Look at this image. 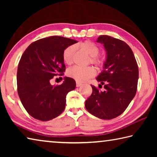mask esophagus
<instances>
[{"instance_id":"obj_1","label":"esophagus","mask_w":157,"mask_h":157,"mask_svg":"<svg viewBox=\"0 0 157 157\" xmlns=\"http://www.w3.org/2000/svg\"><path fill=\"white\" fill-rule=\"evenodd\" d=\"M80 86H82V83H81V82H76V86H77V87H79Z\"/></svg>"}]
</instances>
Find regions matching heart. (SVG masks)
<instances>
[{"instance_id": "heart-1", "label": "heart", "mask_w": 157, "mask_h": 157, "mask_svg": "<svg viewBox=\"0 0 157 157\" xmlns=\"http://www.w3.org/2000/svg\"><path fill=\"white\" fill-rule=\"evenodd\" d=\"M78 46L81 47L90 57V62L92 63L97 66H100L102 63V60L98 56L100 52V48L97 45L94 43L86 41L78 45ZM75 52V46L71 45L67 48H66L63 52V59L66 64H71L73 62L74 55ZM95 74L94 68L91 66L87 67H80V66H75L69 69L67 71V75L70 78L75 79L76 81L82 82H84L92 78Z\"/></svg>"}]
</instances>
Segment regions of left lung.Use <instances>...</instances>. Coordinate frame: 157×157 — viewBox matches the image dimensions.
Returning <instances> with one entry per match:
<instances>
[{"label": "left lung", "instance_id": "left-lung-1", "mask_svg": "<svg viewBox=\"0 0 157 157\" xmlns=\"http://www.w3.org/2000/svg\"><path fill=\"white\" fill-rule=\"evenodd\" d=\"M97 42L103 44L106 60L96 79L105 91L92 86L93 92L85 101V107L98 118L110 120L123 113L136 95L139 68L132 49L125 42L101 35Z\"/></svg>", "mask_w": 157, "mask_h": 157}]
</instances>
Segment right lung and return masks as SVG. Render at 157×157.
<instances>
[{
	"instance_id": "right-lung-1",
	"label": "right lung",
	"mask_w": 157,
	"mask_h": 157,
	"mask_svg": "<svg viewBox=\"0 0 157 157\" xmlns=\"http://www.w3.org/2000/svg\"><path fill=\"white\" fill-rule=\"evenodd\" d=\"M77 42L62 36H49L32 43L21 56L17 76L18 94L33 118L48 121L64 110L66 95L75 89V81L64 77L62 84L53 86L50 79L65 71L63 50Z\"/></svg>"
}]
</instances>
